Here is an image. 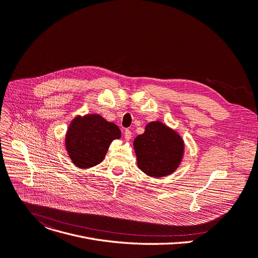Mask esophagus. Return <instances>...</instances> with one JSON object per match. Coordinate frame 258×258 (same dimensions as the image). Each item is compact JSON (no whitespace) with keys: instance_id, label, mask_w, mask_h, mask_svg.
<instances>
[{"instance_id":"1","label":"esophagus","mask_w":258,"mask_h":258,"mask_svg":"<svg viewBox=\"0 0 258 258\" xmlns=\"http://www.w3.org/2000/svg\"><path fill=\"white\" fill-rule=\"evenodd\" d=\"M124 139L126 140V141H130V140L132 139V132L130 130L124 131Z\"/></svg>"}]
</instances>
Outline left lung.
Returning <instances> with one entry per match:
<instances>
[{
    "instance_id": "left-lung-1",
    "label": "left lung",
    "mask_w": 258,
    "mask_h": 258,
    "mask_svg": "<svg viewBox=\"0 0 258 258\" xmlns=\"http://www.w3.org/2000/svg\"><path fill=\"white\" fill-rule=\"evenodd\" d=\"M138 168L150 177L173 174L184 156L183 138L161 121H151L145 132L134 140Z\"/></svg>"
}]
</instances>
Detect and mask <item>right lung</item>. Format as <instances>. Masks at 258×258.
<instances>
[{
	"label": "right lung",
	"mask_w": 258,
	"mask_h": 258,
	"mask_svg": "<svg viewBox=\"0 0 258 258\" xmlns=\"http://www.w3.org/2000/svg\"><path fill=\"white\" fill-rule=\"evenodd\" d=\"M120 137L119 127L101 115H78L69 124L64 146L77 168L88 169L102 162L109 145Z\"/></svg>",
	"instance_id": "obj_1"
}]
</instances>
